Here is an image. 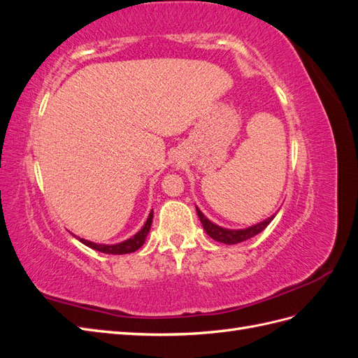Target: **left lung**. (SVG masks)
<instances>
[{"mask_svg":"<svg viewBox=\"0 0 358 358\" xmlns=\"http://www.w3.org/2000/svg\"><path fill=\"white\" fill-rule=\"evenodd\" d=\"M197 215H199V218H200V221L203 224V229L206 230V233H208L213 241L225 243V245H234V243H239V242L251 239V237H254L255 234L262 233L266 229V227L270 222H272V220L275 218V215H273V216H270V218H267L266 221L259 222L257 225L249 227V229H245V230H227V229H222V227H218L216 224L210 222L200 212V209H197Z\"/></svg>","mask_w":358,"mask_h":358,"instance_id":"obj_1","label":"left lung"}]
</instances>
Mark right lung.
<instances>
[{
	"instance_id": "add662e5",
	"label": "right lung",
	"mask_w": 358,
	"mask_h": 358,
	"mask_svg": "<svg viewBox=\"0 0 358 358\" xmlns=\"http://www.w3.org/2000/svg\"><path fill=\"white\" fill-rule=\"evenodd\" d=\"M152 216H154V212H150L149 216H148L146 224L143 225V229L140 230L138 233H136L131 237V239H127L125 242L116 243V245H99V243H94V242H90V241H85V239H80V242L85 243L86 246L95 249V251H100V252H104V254L121 255V254L134 252V251H137L138 248H142V245L145 243L146 236L150 230V224H152Z\"/></svg>"
}]
</instances>
